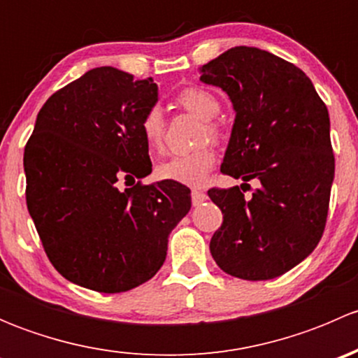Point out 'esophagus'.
I'll use <instances>...</instances> for the list:
<instances>
[{
    "label": "esophagus",
    "mask_w": 358,
    "mask_h": 358,
    "mask_svg": "<svg viewBox=\"0 0 358 358\" xmlns=\"http://www.w3.org/2000/svg\"><path fill=\"white\" fill-rule=\"evenodd\" d=\"M206 199H208L206 192H202V190H199V189H194L192 190V204L194 206L202 204V202H204Z\"/></svg>",
    "instance_id": "1"
}]
</instances>
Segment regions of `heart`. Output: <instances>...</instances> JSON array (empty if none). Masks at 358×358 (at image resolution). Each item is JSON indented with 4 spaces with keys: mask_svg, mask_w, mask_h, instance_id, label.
I'll return each instance as SVG.
<instances>
[{
    "mask_svg": "<svg viewBox=\"0 0 358 358\" xmlns=\"http://www.w3.org/2000/svg\"><path fill=\"white\" fill-rule=\"evenodd\" d=\"M176 103L196 117L206 121L204 129L201 133V142H204L206 138H218V128L211 122V119H215L220 112V102L215 95L201 88H185L176 95ZM140 131H142V136L149 149H161L162 143H164L166 124L159 107H152L143 114L142 121H140ZM213 164H215L213 150L209 147H199L192 152L176 154V156L168 157L157 166L156 173L159 180L182 183V185L189 187H201L208 178Z\"/></svg>",
    "mask_w": 358,
    "mask_h": 358,
    "instance_id": "b5f03b06",
    "label": "heart"
}]
</instances>
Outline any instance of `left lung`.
<instances>
[{"instance_id":"1","label":"left lung","mask_w":358,"mask_h":358,"mask_svg":"<svg viewBox=\"0 0 358 358\" xmlns=\"http://www.w3.org/2000/svg\"><path fill=\"white\" fill-rule=\"evenodd\" d=\"M199 72L236 112L222 173L259 182L251 200L242 185L209 190L223 213L209 251L229 275L275 279L315 249L326 227L334 180L329 112L301 69L265 50L236 46Z\"/></svg>"}]
</instances>
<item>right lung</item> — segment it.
<instances>
[{
  "label": "right lung",
  "mask_w": 358,
  "mask_h": 358,
  "mask_svg": "<svg viewBox=\"0 0 358 358\" xmlns=\"http://www.w3.org/2000/svg\"><path fill=\"white\" fill-rule=\"evenodd\" d=\"M157 95L152 78L92 69L46 100L25 145L29 215L52 265L86 289L112 294L152 279L190 211L182 183L119 189L152 173L140 121Z\"/></svg>",
  "instance_id": "add662e5"
}]
</instances>
